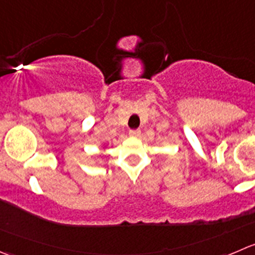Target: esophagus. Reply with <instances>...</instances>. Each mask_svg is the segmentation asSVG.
Listing matches in <instances>:
<instances>
[{
  "label": "esophagus",
  "mask_w": 255,
  "mask_h": 255,
  "mask_svg": "<svg viewBox=\"0 0 255 255\" xmlns=\"http://www.w3.org/2000/svg\"><path fill=\"white\" fill-rule=\"evenodd\" d=\"M140 134V130L139 129H130L129 130V135L130 137H138Z\"/></svg>",
  "instance_id": "34e87169"
}]
</instances>
